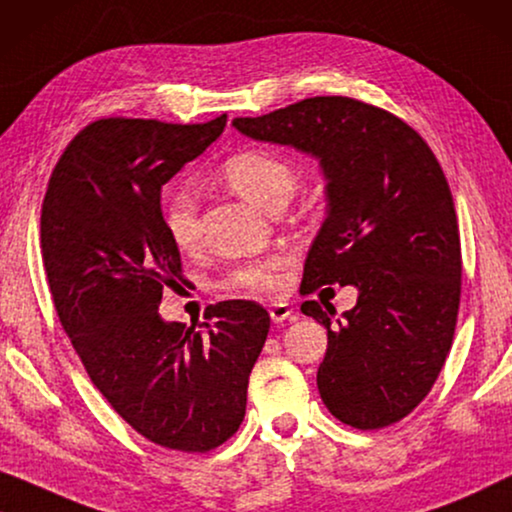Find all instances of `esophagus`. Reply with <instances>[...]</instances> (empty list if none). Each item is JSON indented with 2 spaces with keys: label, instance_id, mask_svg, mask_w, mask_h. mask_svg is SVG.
Instances as JSON below:
<instances>
[{
  "label": "esophagus",
  "instance_id": "34e87169",
  "mask_svg": "<svg viewBox=\"0 0 512 512\" xmlns=\"http://www.w3.org/2000/svg\"><path fill=\"white\" fill-rule=\"evenodd\" d=\"M292 313H294V308L290 304H285V301H276V304L269 306V315H271L273 322L290 320Z\"/></svg>",
  "mask_w": 512,
  "mask_h": 512
}]
</instances>
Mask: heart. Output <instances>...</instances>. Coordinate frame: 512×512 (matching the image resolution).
Segmentation results:
<instances>
[{"label": "heart", "mask_w": 512, "mask_h": 512, "mask_svg": "<svg viewBox=\"0 0 512 512\" xmlns=\"http://www.w3.org/2000/svg\"><path fill=\"white\" fill-rule=\"evenodd\" d=\"M220 174L236 194L266 211L278 204H287L297 187V171L292 164L264 148L239 150L227 157ZM162 220L169 239L181 250H190L197 243V199L185 183L167 187L162 201ZM283 264L285 259L280 255L250 259L229 273L225 287L241 292H271L280 285Z\"/></svg>", "instance_id": "heart-1"}]
</instances>
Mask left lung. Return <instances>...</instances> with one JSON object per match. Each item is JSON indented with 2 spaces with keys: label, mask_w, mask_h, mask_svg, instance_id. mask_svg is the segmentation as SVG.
<instances>
[{
  "label": "left lung",
  "mask_w": 512,
  "mask_h": 512,
  "mask_svg": "<svg viewBox=\"0 0 512 512\" xmlns=\"http://www.w3.org/2000/svg\"><path fill=\"white\" fill-rule=\"evenodd\" d=\"M232 125L313 155L327 178L301 294L355 285L359 297L341 318L331 304H301L327 327L322 401L355 429L403 420L443 369L462 294L455 201L436 155L397 115L350 97H311Z\"/></svg>",
  "instance_id": "1"
}]
</instances>
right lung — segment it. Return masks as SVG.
Returning <instances> with one entry per match:
<instances>
[{"mask_svg": "<svg viewBox=\"0 0 512 512\" xmlns=\"http://www.w3.org/2000/svg\"><path fill=\"white\" fill-rule=\"evenodd\" d=\"M225 125V113L204 125L92 122L64 148L41 206V257L71 345L115 413L169 450L208 452L236 434L271 325L243 299L211 306L201 331L157 313L185 280L162 185Z\"/></svg>", "mask_w": 512, "mask_h": 512, "instance_id": "obj_1", "label": "right lung"}]
</instances>
